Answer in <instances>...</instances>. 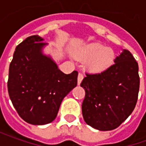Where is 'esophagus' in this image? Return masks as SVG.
Returning a JSON list of instances; mask_svg holds the SVG:
<instances>
[{
	"label": "esophagus",
	"instance_id": "obj_1",
	"mask_svg": "<svg viewBox=\"0 0 146 146\" xmlns=\"http://www.w3.org/2000/svg\"><path fill=\"white\" fill-rule=\"evenodd\" d=\"M83 79H84V75H83L82 73H80L78 74V77H77V84H78V85L80 84V83L83 80Z\"/></svg>",
	"mask_w": 146,
	"mask_h": 146
}]
</instances>
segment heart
<instances>
[{
    "instance_id": "heart-1",
    "label": "heart",
    "mask_w": 146,
    "mask_h": 146,
    "mask_svg": "<svg viewBox=\"0 0 146 146\" xmlns=\"http://www.w3.org/2000/svg\"><path fill=\"white\" fill-rule=\"evenodd\" d=\"M80 60H86V67L92 73H101L113 63L114 51L98 43L82 46L75 51Z\"/></svg>"
}]
</instances>
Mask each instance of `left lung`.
<instances>
[{"mask_svg": "<svg viewBox=\"0 0 146 146\" xmlns=\"http://www.w3.org/2000/svg\"><path fill=\"white\" fill-rule=\"evenodd\" d=\"M139 84L138 62L125 49L107 70L86 73L80 84L85 90L82 103L84 121L99 131L118 127L135 109Z\"/></svg>", "mask_w": 146, "mask_h": 146, "instance_id": "1", "label": "left lung"}]
</instances>
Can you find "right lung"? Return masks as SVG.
<instances>
[{"label": "right lung", "mask_w": 146, "mask_h": 146, "mask_svg": "<svg viewBox=\"0 0 146 146\" xmlns=\"http://www.w3.org/2000/svg\"><path fill=\"white\" fill-rule=\"evenodd\" d=\"M38 35L18 45L9 66L8 91L21 118L33 125L52 122L63 98L77 85L78 72L65 74L50 56L43 54L48 44Z\"/></svg>", "instance_id": "add662e5"}]
</instances>
